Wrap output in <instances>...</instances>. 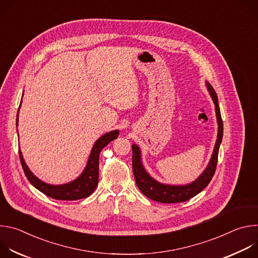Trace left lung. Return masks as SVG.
<instances>
[{
    "label": "left lung",
    "instance_id": "8db88e82",
    "mask_svg": "<svg viewBox=\"0 0 258 258\" xmlns=\"http://www.w3.org/2000/svg\"><path fill=\"white\" fill-rule=\"evenodd\" d=\"M206 87L209 92V95L215 106V115L217 121V139L214 145V149L211 155V158L203 170V172L192 182L187 185H168V183H162L153 178L148 171H147L142 162V153L140 147L136 144L132 145L133 149V171L136 179V183L140 191L151 200L160 202V203H178L187 201L190 198L195 197L199 194L204 188L207 187L210 182L217 164L218 150L220 143L223 141L224 134V124L220 115V110L218 106V99L215 91L209 83L206 82Z\"/></svg>",
    "mask_w": 258,
    "mask_h": 258
}]
</instances>
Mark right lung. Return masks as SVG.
<instances>
[{
    "mask_svg": "<svg viewBox=\"0 0 258 258\" xmlns=\"http://www.w3.org/2000/svg\"><path fill=\"white\" fill-rule=\"evenodd\" d=\"M20 106H21V103H20ZM20 106H19V109H20ZM19 109L16 116V126L18 125ZM17 134H18V131H17ZM118 135H119V131L114 130L109 133H106L102 137H100L93 146L91 154L89 156V160L83 172L76 179H73L66 183H62V185H51V183H47L41 180L39 177H36L26 165L22 156V152L19 151V157L22 164V168L31 185L39 191H41L42 193H44L45 195L53 199L72 201V200L87 198L95 191L98 185L100 152L110 142L117 139Z\"/></svg>",
    "mask_w": 258,
    "mask_h": 258,
    "instance_id": "1",
    "label": "right lung"
}]
</instances>
